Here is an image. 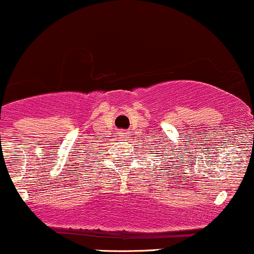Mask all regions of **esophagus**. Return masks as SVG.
Masks as SVG:
<instances>
[{
	"label": "esophagus",
	"instance_id": "1",
	"mask_svg": "<svg viewBox=\"0 0 254 254\" xmlns=\"http://www.w3.org/2000/svg\"><path fill=\"white\" fill-rule=\"evenodd\" d=\"M119 135H120V137H121V138H126L128 134H127V132H125V130H120Z\"/></svg>",
	"mask_w": 254,
	"mask_h": 254
}]
</instances>
